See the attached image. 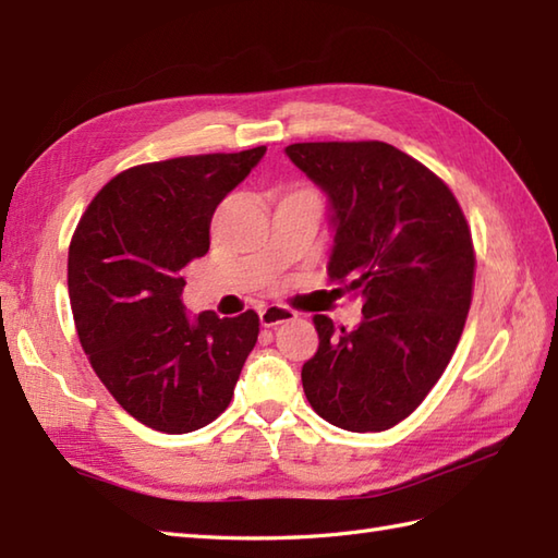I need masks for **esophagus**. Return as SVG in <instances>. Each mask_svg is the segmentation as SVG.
<instances>
[{
    "mask_svg": "<svg viewBox=\"0 0 558 558\" xmlns=\"http://www.w3.org/2000/svg\"><path fill=\"white\" fill-rule=\"evenodd\" d=\"M298 316L292 310H288V306H280V304H270L266 306V310L258 312V318H260V326L266 328H272L278 324H286V322H292V318Z\"/></svg>",
    "mask_w": 558,
    "mask_h": 558,
    "instance_id": "34e87169",
    "label": "esophagus"
}]
</instances>
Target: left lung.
<instances>
[{
  "mask_svg": "<svg viewBox=\"0 0 558 558\" xmlns=\"http://www.w3.org/2000/svg\"><path fill=\"white\" fill-rule=\"evenodd\" d=\"M333 208L330 280L362 300L364 322L316 314L318 350L302 366L318 417L384 432L422 405L453 357L475 288V246L448 184L384 141L286 148Z\"/></svg>",
  "mask_w": 558,
  "mask_h": 558,
  "instance_id": "obj_1",
  "label": "left lung"
}]
</instances>
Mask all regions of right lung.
I'll list each match as a JSON object with an SVG mask.
<instances>
[{"instance_id": "1", "label": "right lung", "mask_w": 558, "mask_h": 558, "mask_svg": "<svg viewBox=\"0 0 558 558\" xmlns=\"http://www.w3.org/2000/svg\"><path fill=\"white\" fill-rule=\"evenodd\" d=\"M266 146L129 168L105 184L69 244V302L93 372L141 424L186 434L234 396L258 314L189 322L182 268L206 256L220 201Z\"/></svg>"}]
</instances>
